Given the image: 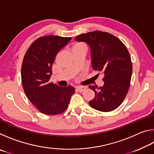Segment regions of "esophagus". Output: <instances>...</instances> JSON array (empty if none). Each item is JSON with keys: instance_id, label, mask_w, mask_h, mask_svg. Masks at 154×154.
<instances>
[{"instance_id": "esophagus-1", "label": "esophagus", "mask_w": 154, "mask_h": 154, "mask_svg": "<svg viewBox=\"0 0 154 154\" xmlns=\"http://www.w3.org/2000/svg\"><path fill=\"white\" fill-rule=\"evenodd\" d=\"M86 89V87L85 86H78V87H76V90L78 91V92H83V90Z\"/></svg>"}]
</instances>
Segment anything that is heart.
I'll use <instances>...</instances> for the list:
<instances>
[{
    "instance_id": "heart-1",
    "label": "heart",
    "mask_w": 154,
    "mask_h": 154,
    "mask_svg": "<svg viewBox=\"0 0 154 154\" xmlns=\"http://www.w3.org/2000/svg\"><path fill=\"white\" fill-rule=\"evenodd\" d=\"M85 48V47L83 45L82 43H78L75 44L73 47H72V50H73V49H79V48Z\"/></svg>"
}]
</instances>
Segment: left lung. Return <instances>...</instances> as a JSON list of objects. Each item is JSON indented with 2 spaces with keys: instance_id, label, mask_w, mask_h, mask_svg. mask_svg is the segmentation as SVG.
Wrapping results in <instances>:
<instances>
[{
  "instance_id": "obj_1",
  "label": "left lung",
  "mask_w": 154,
  "mask_h": 154,
  "mask_svg": "<svg viewBox=\"0 0 154 154\" xmlns=\"http://www.w3.org/2000/svg\"><path fill=\"white\" fill-rule=\"evenodd\" d=\"M75 40L89 45L93 69L104 75L103 86L89 85L95 93L89 105L103 112L115 110L124 101L131 80L132 64L127 48L116 36L98 30L82 34Z\"/></svg>"
}]
</instances>
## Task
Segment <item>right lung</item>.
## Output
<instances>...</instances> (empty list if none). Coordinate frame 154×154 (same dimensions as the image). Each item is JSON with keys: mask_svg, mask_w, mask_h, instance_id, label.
Segmentation results:
<instances>
[{"mask_svg": "<svg viewBox=\"0 0 154 154\" xmlns=\"http://www.w3.org/2000/svg\"><path fill=\"white\" fill-rule=\"evenodd\" d=\"M71 37L48 35L38 38L25 54L21 70L24 92L41 113L55 116L66 110L75 88L49 82L51 66L58 51Z\"/></svg>", "mask_w": 154, "mask_h": 154, "instance_id": "add662e5", "label": "right lung"}]
</instances>
